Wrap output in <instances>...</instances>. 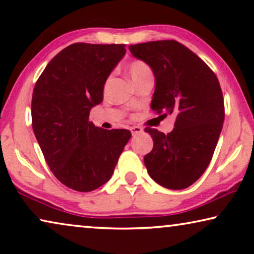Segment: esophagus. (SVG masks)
Listing matches in <instances>:
<instances>
[{
	"label": "esophagus",
	"mask_w": 254,
	"mask_h": 254,
	"mask_svg": "<svg viewBox=\"0 0 254 254\" xmlns=\"http://www.w3.org/2000/svg\"><path fill=\"white\" fill-rule=\"evenodd\" d=\"M130 131L133 135H136V134L142 133V131H143V128L140 126H133V127H130Z\"/></svg>",
	"instance_id": "34e87169"
}]
</instances>
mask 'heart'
Listing matches in <instances>:
<instances>
[{
	"mask_svg": "<svg viewBox=\"0 0 254 254\" xmlns=\"http://www.w3.org/2000/svg\"><path fill=\"white\" fill-rule=\"evenodd\" d=\"M127 71L134 84H137L145 79H152V70L149 65L142 60H133L128 64Z\"/></svg>",
	"mask_w": 254,
	"mask_h": 254,
	"instance_id": "b5f03b06",
	"label": "heart"
}]
</instances>
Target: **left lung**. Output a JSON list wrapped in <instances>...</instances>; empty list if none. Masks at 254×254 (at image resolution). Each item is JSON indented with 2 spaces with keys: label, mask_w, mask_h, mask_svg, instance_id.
Segmentation results:
<instances>
[{
  "label": "left lung",
  "mask_w": 254,
  "mask_h": 254,
  "mask_svg": "<svg viewBox=\"0 0 254 254\" xmlns=\"http://www.w3.org/2000/svg\"><path fill=\"white\" fill-rule=\"evenodd\" d=\"M129 51L154 72L151 109L176 116L171 133L144 129L154 141L144 165L161 186L184 190L202 176L216 148L224 121L220 83L196 54L176 40L130 45Z\"/></svg>",
  "instance_id": "8db88e82"
}]
</instances>
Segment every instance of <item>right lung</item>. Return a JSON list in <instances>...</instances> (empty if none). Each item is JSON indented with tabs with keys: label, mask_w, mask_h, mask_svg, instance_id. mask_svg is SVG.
Listing matches in <instances>:
<instances>
[{
	"label": "right lung",
	"mask_w": 254,
	"mask_h": 254,
	"mask_svg": "<svg viewBox=\"0 0 254 254\" xmlns=\"http://www.w3.org/2000/svg\"><path fill=\"white\" fill-rule=\"evenodd\" d=\"M125 54V45L72 44L52 59L34 85V135L51 171L69 189L90 192L109 182L131 136L89 121Z\"/></svg>",
	"instance_id": "add662e5"
}]
</instances>
